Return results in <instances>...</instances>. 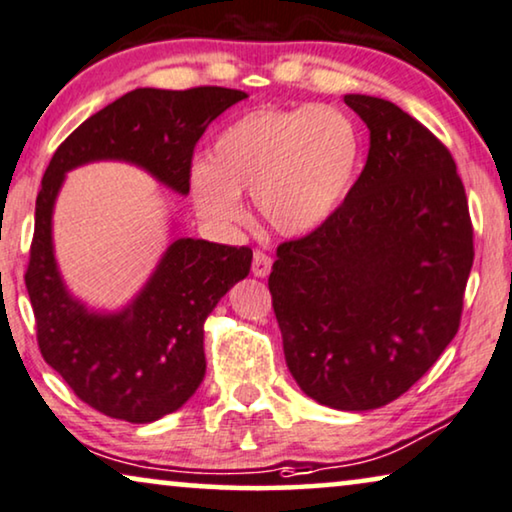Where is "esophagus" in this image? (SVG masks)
I'll return each mask as SVG.
<instances>
[{
	"instance_id": "obj_1",
	"label": "esophagus",
	"mask_w": 512,
	"mask_h": 512,
	"mask_svg": "<svg viewBox=\"0 0 512 512\" xmlns=\"http://www.w3.org/2000/svg\"><path fill=\"white\" fill-rule=\"evenodd\" d=\"M271 271V257L262 253V250H255L253 255V273L257 278H266Z\"/></svg>"
}]
</instances>
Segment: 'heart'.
Masks as SVG:
<instances>
[{"label": "heart", "mask_w": 512, "mask_h": 512, "mask_svg": "<svg viewBox=\"0 0 512 512\" xmlns=\"http://www.w3.org/2000/svg\"><path fill=\"white\" fill-rule=\"evenodd\" d=\"M362 141L355 120L338 106H259L213 141L211 162L192 169V199L201 218L218 227L246 220L241 194L276 234L320 229L355 183Z\"/></svg>", "instance_id": "b5f03b06"}]
</instances>
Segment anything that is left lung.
Listing matches in <instances>:
<instances>
[{
  "label": "left lung",
  "instance_id": "8db88e82",
  "mask_svg": "<svg viewBox=\"0 0 512 512\" xmlns=\"http://www.w3.org/2000/svg\"><path fill=\"white\" fill-rule=\"evenodd\" d=\"M369 157L341 208L280 243L269 276L285 362L338 410L399 399L455 338L473 266L469 201L450 150L387 99L345 95Z\"/></svg>",
  "mask_w": 512,
  "mask_h": 512
}]
</instances>
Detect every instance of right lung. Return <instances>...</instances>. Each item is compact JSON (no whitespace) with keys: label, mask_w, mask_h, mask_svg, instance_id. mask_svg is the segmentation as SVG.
<instances>
[{"label":"right lung","mask_w":512,"mask_h":512,"mask_svg":"<svg viewBox=\"0 0 512 512\" xmlns=\"http://www.w3.org/2000/svg\"><path fill=\"white\" fill-rule=\"evenodd\" d=\"M248 95L204 88L127 92L90 115L55 150L34 213L25 285L46 362L99 413L148 424L174 413L206 373L204 322L250 273L253 250L176 239L118 313L88 311L57 271L53 208L67 171L99 160L136 164L178 194L190 192L192 153L206 127Z\"/></svg>","instance_id":"obj_1"}]
</instances>
